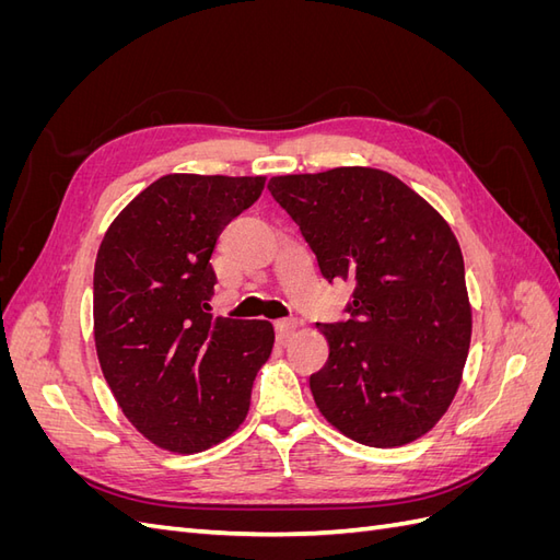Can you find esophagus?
Instances as JSON below:
<instances>
[{"label": "esophagus", "mask_w": 560, "mask_h": 560, "mask_svg": "<svg viewBox=\"0 0 560 560\" xmlns=\"http://www.w3.org/2000/svg\"><path fill=\"white\" fill-rule=\"evenodd\" d=\"M299 327H301L299 319H278L276 322V331L280 336V341H287V338H292Z\"/></svg>", "instance_id": "esophagus-1"}]
</instances>
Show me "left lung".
<instances>
[{
	"label": "left lung",
	"instance_id": "1",
	"mask_svg": "<svg viewBox=\"0 0 560 560\" xmlns=\"http://www.w3.org/2000/svg\"><path fill=\"white\" fill-rule=\"evenodd\" d=\"M268 189L299 224L322 278L352 282L350 319L317 325L319 413L374 448L428 434L460 387L471 341L463 252L446 219L395 175L346 165Z\"/></svg>",
	"mask_w": 560,
	"mask_h": 560
}]
</instances>
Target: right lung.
Returning a JSON list of instances; mask_svg holds the SVG:
<instances>
[{
	"label": "right lung",
	"instance_id": "right-lung-1",
	"mask_svg": "<svg viewBox=\"0 0 560 560\" xmlns=\"http://www.w3.org/2000/svg\"><path fill=\"white\" fill-rule=\"evenodd\" d=\"M264 186L266 177L165 175L116 214L97 249L100 369L130 425L163 451L200 453L238 430L273 350L270 322L208 313L219 233Z\"/></svg>",
	"mask_w": 560,
	"mask_h": 560
}]
</instances>
